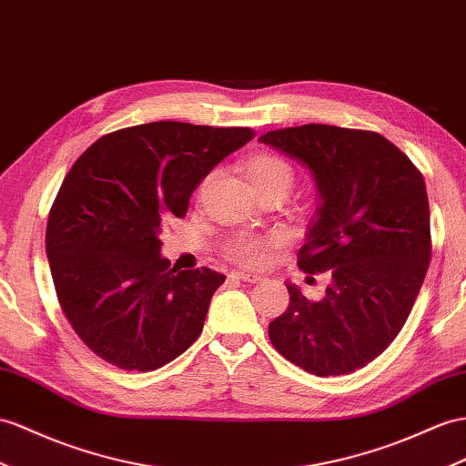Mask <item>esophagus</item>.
Returning a JSON list of instances; mask_svg holds the SVG:
<instances>
[{
    "label": "esophagus",
    "mask_w": 466,
    "mask_h": 466,
    "mask_svg": "<svg viewBox=\"0 0 466 466\" xmlns=\"http://www.w3.org/2000/svg\"><path fill=\"white\" fill-rule=\"evenodd\" d=\"M232 278L242 279V281H246V283H258V281L261 279L259 273H256V271H244V269L232 271Z\"/></svg>",
    "instance_id": "1"
}]
</instances>
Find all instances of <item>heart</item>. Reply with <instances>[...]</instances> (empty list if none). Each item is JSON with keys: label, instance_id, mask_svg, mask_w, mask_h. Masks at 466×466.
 <instances>
[{"label": "heart", "instance_id": "1", "mask_svg": "<svg viewBox=\"0 0 466 466\" xmlns=\"http://www.w3.org/2000/svg\"><path fill=\"white\" fill-rule=\"evenodd\" d=\"M248 178L252 185L268 187L279 185L288 188L293 185V169L276 155H258L248 165ZM278 242L276 236H258V234H238L226 242V256L246 266L266 264L269 248Z\"/></svg>", "mask_w": 466, "mask_h": 466}]
</instances>
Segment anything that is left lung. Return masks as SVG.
<instances>
[{
	"instance_id": "1",
	"label": "left lung",
	"mask_w": 466,
	"mask_h": 466,
	"mask_svg": "<svg viewBox=\"0 0 466 466\" xmlns=\"http://www.w3.org/2000/svg\"><path fill=\"white\" fill-rule=\"evenodd\" d=\"M261 143L303 163L320 197L297 266L332 278L320 301L293 283L269 340L315 376L372 362L408 320L431 261L429 202L420 169L376 131L307 124Z\"/></svg>"
}]
</instances>
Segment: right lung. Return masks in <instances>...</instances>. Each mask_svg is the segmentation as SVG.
Instances as JSON below:
<instances>
[{"mask_svg":"<svg viewBox=\"0 0 466 466\" xmlns=\"http://www.w3.org/2000/svg\"><path fill=\"white\" fill-rule=\"evenodd\" d=\"M249 127L151 122L102 136L58 188L46 222V256L68 323L102 360L149 372L193 344L224 276L177 269L161 258L165 220Z\"/></svg>","mask_w":466,"mask_h":466,"instance_id":"obj_1","label":"right lung"}]
</instances>
